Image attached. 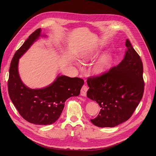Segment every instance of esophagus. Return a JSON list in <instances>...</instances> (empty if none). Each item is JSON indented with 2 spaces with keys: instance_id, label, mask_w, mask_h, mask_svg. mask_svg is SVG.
<instances>
[{
  "instance_id": "1",
  "label": "esophagus",
  "mask_w": 156,
  "mask_h": 156,
  "mask_svg": "<svg viewBox=\"0 0 156 156\" xmlns=\"http://www.w3.org/2000/svg\"><path fill=\"white\" fill-rule=\"evenodd\" d=\"M88 88L86 86L83 85L81 89V96H86V93Z\"/></svg>"
}]
</instances>
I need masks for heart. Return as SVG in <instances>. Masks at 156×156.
<instances>
[{"label":"heart","mask_w":156,"mask_h":156,"mask_svg":"<svg viewBox=\"0 0 156 156\" xmlns=\"http://www.w3.org/2000/svg\"><path fill=\"white\" fill-rule=\"evenodd\" d=\"M94 57V54L91 52H87L82 55V60L87 62L91 60ZM112 63V56L110 54L102 55L96 62L94 65L93 70L97 74H101L107 71Z\"/></svg>","instance_id":"b5f03b06"}]
</instances>
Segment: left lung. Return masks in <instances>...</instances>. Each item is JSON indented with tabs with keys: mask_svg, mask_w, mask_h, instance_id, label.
Wrapping results in <instances>:
<instances>
[{
	"mask_svg": "<svg viewBox=\"0 0 156 156\" xmlns=\"http://www.w3.org/2000/svg\"><path fill=\"white\" fill-rule=\"evenodd\" d=\"M125 46V57L118 65L87 79V96L101 108L97 117L91 119L97 126L114 127L128 120L143 98V62L128 39Z\"/></svg>",
	"mask_w": 156,
	"mask_h": 156,
	"instance_id": "1",
	"label": "left lung"
}]
</instances>
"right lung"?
Listing matches in <instances>:
<instances>
[{"label":"right lung","mask_w":156,"mask_h":156,"mask_svg":"<svg viewBox=\"0 0 156 156\" xmlns=\"http://www.w3.org/2000/svg\"><path fill=\"white\" fill-rule=\"evenodd\" d=\"M41 28L34 31L16 51L9 69L8 91L13 105L25 120L47 125L58 120L66 99L80 94L84 80L58 75L51 85L38 90H32L22 83L18 71V59L41 36Z\"/></svg>","instance_id":"1"}]
</instances>
